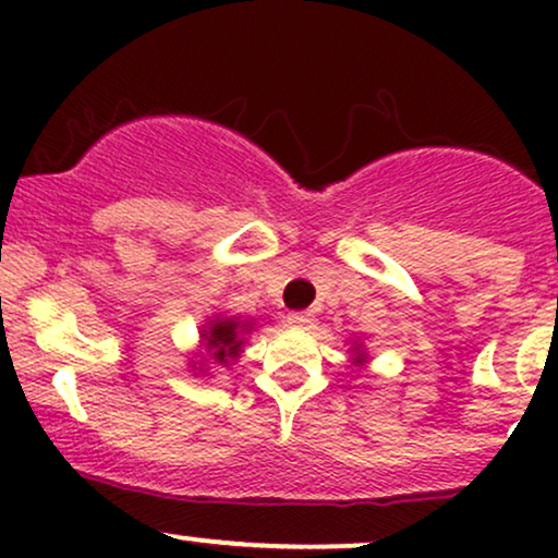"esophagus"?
I'll return each mask as SVG.
<instances>
[{
    "instance_id": "1",
    "label": "esophagus",
    "mask_w": 558,
    "mask_h": 558,
    "mask_svg": "<svg viewBox=\"0 0 558 558\" xmlns=\"http://www.w3.org/2000/svg\"><path fill=\"white\" fill-rule=\"evenodd\" d=\"M312 312H291V315H288V325H291V328H312Z\"/></svg>"
}]
</instances>
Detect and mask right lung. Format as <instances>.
<instances>
[{
  "label": "right lung",
  "instance_id": "obj_1",
  "mask_svg": "<svg viewBox=\"0 0 558 558\" xmlns=\"http://www.w3.org/2000/svg\"><path fill=\"white\" fill-rule=\"evenodd\" d=\"M204 338H207V351L213 354L215 362L228 364V360L239 356L241 338L235 319H220V323H215L209 328V332H204Z\"/></svg>",
  "mask_w": 558,
  "mask_h": 558
}]
</instances>
